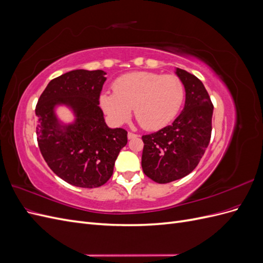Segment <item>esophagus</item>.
<instances>
[{"label":"esophagus","instance_id":"esophagus-1","mask_svg":"<svg viewBox=\"0 0 263 263\" xmlns=\"http://www.w3.org/2000/svg\"><path fill=\"white\" fill-rule=\"evenodd\" d=\"M127 137H128V139H134V138H137L138 135L137 134H134L132 132L128 133V135H127Z\"/></svg>","mask_w":263,"mask_h":263}]
</instances>
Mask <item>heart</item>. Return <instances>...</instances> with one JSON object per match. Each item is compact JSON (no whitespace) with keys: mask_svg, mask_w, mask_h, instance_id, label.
<instances>
[{"mask_svg":"<svg viewBox=\"0 0 263 263\" xmlns=\"http://www.w3.org/2000/svg\"><path fill=\"white\" fill-rule=\"evenodd\" d=\"M114 92H103L100 105L114 124H123L132 116L148 130L169 124L184 100V86L173 74L130 72L114 82Z\"/></svg>","mask_w":263,"mask_h":263,"instance_id":"b5f03b06","label":"heart"}]
</instances>
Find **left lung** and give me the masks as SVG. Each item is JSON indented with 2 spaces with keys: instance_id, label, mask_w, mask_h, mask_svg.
Instances as JSON below:
<instances>
[{
  "instance_id": "left-lung-1",
  "label": "left lung",
  "mask_w": 263,
  "mask_h": 263,
  "mask_svg": "<svg viewBox=\"0 0 263 263\" xmlns=\"http://www.w3.org/2000/svg\"><path fill=\"white\" fill-rule=\"evenodd\" d=\"M185 89V104L174 122L144 135L141 166L148 178L169 183L184 178L200 162L212 134L213 103L200 79L177 68Z\"/></svg>"
}]
</instances>
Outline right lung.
<instances>
[{"label": "right lung", "mask_w": 263, "mask_h": 263, "mask_svg": "<svg viewBox=\"0 0 263 263\" xmlns=\"http://www.w3.org/2000/svg\"><path fill=\"white\" fill-rule=\"evenodd\" d=\"M103 70H72L54 78L36 105L38 147L49 168L63 181L79 187H99L112 177L127 132L109 128L104 121L100 94L106 78ZM66 105L76 116L61 124L54 114Z\"/></svg>", "instance_id": "obj_1"}]
</instances>
